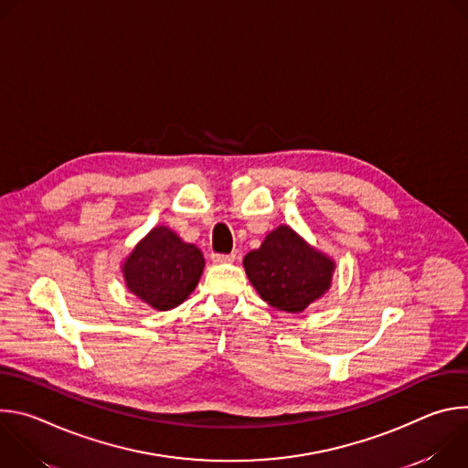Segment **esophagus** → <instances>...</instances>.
<instances>
[{"label":"esophagus","instance_id":"1","mask_svg":"<svg viewBox=\"0 0 468 468\" xmlns=\"http://www.w3.org/2000/svg\"><path fill=\"white\" fill-rule=\"evenodd\" d=\"M211 259H213V262L222 264V262H233V261H235V255H233V253H229V255H224V253H213V255H211Z\"/></svg>","mask_w":468,"mask_h":468}]
</instances>
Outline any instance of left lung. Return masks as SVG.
<instances>
[{
  "label": "left lung",
  "mask_w": 468,
  "mask_h": 468,
  "mask_svg": "<svg viewBox=\"0 0 468 468\" xmlns=\"http://www.w3.org/2000/svg\"><path fill=\"white\" fill-rule=\"evenodd\" d=\"M244 271L257 294L280 311L302 313L331 287L335 261L282 224L246 253Z\"/></svg>",
  "instance_id": "obj_1"
}]
</instances>
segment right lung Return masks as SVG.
I'll list each match as a JSON object with an SVG mask.
<instances>
[{"instance_id":"obj_1","label":"right lung","mask_w":468,"mask_h":468,"mask_svg":"<svg viewBox=\"0 0 468 468\" xmlns=\"http://www.w3.org/2000/svg\"><path fill=\"white\" fill-rule=\"evenodd\" d=\"M206 266L204 253L183 242L168 226H155L122 261V276L131 294L155 311L181 305L196 289Z\"/></svg>"}]
</instances>
